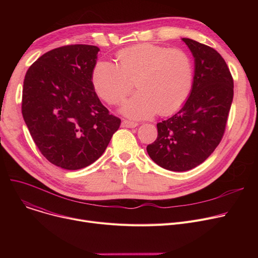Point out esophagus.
Segmentation results:
<instances>
[{"label":"esophagus","instance_id":"esophagus-1","mask_svg":"<svg viewBox=\"0 0 258 258\" xmlns=\"http://www.w3.org/2000/svg\"><path fill=\"white\" fill-rule=\"evenodd\" d=\"M121 126L122 127H127V128H134V127L138 126V123H137V122H134V121L123 120L121 122Z\"/></svg>","mask_w":258,"mask_h":258}]
</instances>
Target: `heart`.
Returning <instances> with one entry per match:
<instances>
[{"label":"heart","instance_id":"b5f03b06","mask_svg":"<svg viewBox=\"0 0 258 258\" xmlns=\"http://www.w3.org/2000/svg\"><path fill=\"white\" fill-rule=\"evenodd\" d=\"M118 66L99 61L92 83L99 96L110 104L123 100L136 80L138 93L123 102L121 112L133 119H146L157 112L167 116L186 102L194 85V64L180 49L142 44L121 50Z\"/></svg>","mask_w":258,"mask_h":258}]
</instances>
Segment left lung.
<instances>
[{"instance_id": "8db88e82", "label": "left lung", "mask_w": 258, "mask_h": 258, "mask_svg": "<svg viewBox=\"0 0 258 258\" xmlns=\"http://www.w3.org/2000/svg\"><path fill=\"white\" fill-rule=\"evenodd\" d=\"M182 40L195 57L191 93L178 113L159 122L158 137L146 147L155 163L171 171L192 169L214 152L233 100V78L221 54L194 39Z\"/></svg>"}]
</instances>
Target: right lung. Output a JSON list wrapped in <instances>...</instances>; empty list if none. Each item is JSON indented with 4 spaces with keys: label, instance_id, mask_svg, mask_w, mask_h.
Masks as SVG:
<instances>
[{
    "label": "right lung",
    "instance_id": "add662e5",
    "mask_svg": "<svg viewBox=\"0 0 258 258\" xmlns=\"http://www.w3.org/2000/svg\"><path fill=\"white\" fill-rule=\"evenodd\" d=\"M98 51L91 45L53 49L25 75V123L39 152L63 169L94 163L121 123L101 103L92 83Z\"/></svg>",
    "mask_w": 258,
    "mask_h": 258
}]
</instances>
